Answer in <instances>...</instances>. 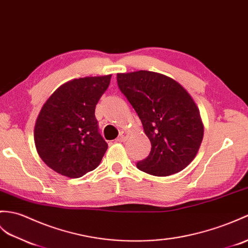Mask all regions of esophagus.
Instances as JSON below:
<instances>
[{
    "label": "esophagus",
    "instance_id": "1",
    "mask_svg": "<svg viewBox=\"0 0 248 248\" xmlns=\"http://www.w3.org/2000/svg\"><path fill=\"white\" fill-rule=\"evenodd\" d=\"M128 137H129V134L126 133V132H124V131H122L119 133V136L117 137V141L124 142V141H125L126 140H128Z\"/></svg>",
    "mask_w": 248,
    "mask_h": 248
}]
</instances>
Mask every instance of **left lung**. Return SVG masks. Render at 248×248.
<instances>
[{"label": "left lung", "mask_w": 248, "mask_h": 248, "mask_svg": "<svg viewBox=\"0 0 248 248\" xmlns=\"http://www.w3.org/2000/svg\"><path fill=\"white\" fill-rule=\"evenodd\" d=\"M117 83L151 141L150 154L136 164L137 168L155 176L185 169L204 136L202 118L192 97L175 80L149 71L117 74Z\"/></svg>", "instance_id": "left-lung-1"}]
</instances>
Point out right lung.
<instances>
[{
	"instance_id": "obj_1",
	"label": "right lung",
	"mask_w": 248,
	"mask_h": 248,
	"mask_svg": "<svg viewBox=\"0 0 248 248\" xmlns=\"http://www.w3.org/2000/svg\"><path fill=\"white\" fill-rule=\"evenodd\" d=\"M112 75L74 79L43 105L34 125V145L43 162L71 178L96 169L108 143L98 132L95 108Z\"/></svg>"
}]
</instances>
